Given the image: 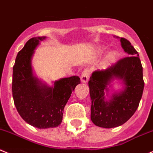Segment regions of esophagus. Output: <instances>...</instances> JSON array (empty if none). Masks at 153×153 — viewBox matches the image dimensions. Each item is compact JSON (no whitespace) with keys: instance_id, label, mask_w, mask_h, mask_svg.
<instances>
[{"instance_id":"34e87169","label":"esophagus","mask_w":153,"mask_h":153,"mask_svg":"<svg viewBox=\"0 0 153 153\" xmlns=\"http://www.w3.org/2000/svg\"><path fill=\"white\" fill-rule=\"evenodd\" d=\"M88 78H89V71L88 69L84 70L81 75V80L82 82H88Z\"/></svg>"}]
</instances>
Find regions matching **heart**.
I'll return each instance as SVG.
<instances>
[{
  "instance_id": "obj_1",
  "label": "heart",
  "mask_w": 153,
  "mask_h": 153,
  "mask_svg": "<svg viewBox=\"0 0 153 153\" xmlns=\"http://www.w3.org/2000/svg\"><path fill=\"white\" fill-rule=\"evenodd\" d=\"M105 50V48L101 47L99 48L98 51L99 52H103ZM116 58H117V53L116 52H110L107 54V56H106L105 59H104V65H110L111 64L114 63L116 60Z\"/></svg>"
}]
</instances>
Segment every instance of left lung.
<instances>
[{
	"mask_svg": "<svg viewBox=\"0 0 153 153\" xmlns=\"http://www.w3.org/2000/svg\"><path fill=\"white\" fill-rule=\"evenodd\" d=\"M120 41L129 56L107 69L95 71L88 81L91 121L95 126L105 128L122 126L133 116L144 88L143 68L138 52L127 39L121 37ZM114 79H122L125 88L121 93L114 94L110 101H105L104 94L108 90L107 85Z\"/></svg>",
	"mask_w": 153,
	"mask_h": 153,
	"instance_id": "left-lung-1",
	"label": "left lung"
}]
</instances>
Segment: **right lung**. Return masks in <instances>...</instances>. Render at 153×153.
Instances as JSON below:
<instances>
[{"label":"right lung","instance_id":"right-lung-1","mask_svg":"<svg viewBox=\"0 0 153 153\" xmlns=\"http://www.w3.org/2000/svg\"><path fill=\"white\" fill-rule=\"evenodd\" d=\"M46 37L30 38L18 52L13 71L14 104L26 123L38 128L57 127L72 91L80 83L79 76L63 78L54 86L43 85L32 74L31 58L39 42Z\"/></svg>","mask_w":153,"mask_h":153}]
</instances>
